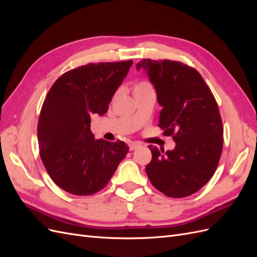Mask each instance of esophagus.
<instances>
[{"mask_svg": "<svg viewBox=\"0 0 257 257\" xmlns=\"http://www.w3.org/2000/svg\"><path fill=\"white\" fill-rule=\"evenodd\" d=\"M138 147H141V144H139V143H131L130 144V150L133 151V150L137 149Z\"/></svg>", "mask_w": 257, "mask_h": 257, "instance_id": "obj_1", "label": "esophagus"}]
</instances>
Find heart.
<instances>
[{"instance_id":"heart-1","label":"heart","mask_w":257,"mask_h":257,"mask_svg":"<svg viewBox=\"0 0 257 257\" xmlns=\"http://www.w3.org/2000/svg\"><path fill=\"white\" fill-rule=\"evenodd\" d=\"M146 91H153L152 85L148 82H138L135 84L134 87V94L135 93H142V92H146Z\"/></svg>"}]
</instances>
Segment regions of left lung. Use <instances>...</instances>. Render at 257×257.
<instances>
[{
    "label": "left lung",
    "instance_id": "left-lung-1",
    "mask_svg": "<svg viewBox=\"0 0 257 257\" xmlns=\"http://www.w3.org/2000/svg\"><path fill=\"white\" fill-rule=\"evenodd\" d=\"M157 91L162 106L159 126L173 136L174 150L149 146L146 166L151 183L168 197L197 192L212 178L223 149V125L213 94L200 74L177 61L138 62Z\"/></svg>",
    "mask_w": 257,
    "mask_h": 257
}]
</instances>
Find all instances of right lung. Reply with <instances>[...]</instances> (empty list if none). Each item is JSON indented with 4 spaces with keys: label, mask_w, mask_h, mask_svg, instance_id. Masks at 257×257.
I'll return each instance as SVG.
<instances>
[{
    "label": "right lung",
    "mask_w": 257,
    "mask_h": 257,
    "mask_svg": "<svg viewBox=\"0 0 257 257\" xmlns=\"http://www.w3.org/2000/svg\"><path fill=\"white\" fill-rule=\"evenodd\" d=\"M133 61L89 63L62 75L46 96L37 125L41 159L58 186L74 195L105 188L128 146L95 139L91 115H103Z\"/></svg>",
    "instance_id": "obj_1"
}]
</instances>
